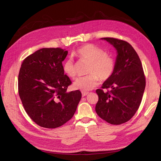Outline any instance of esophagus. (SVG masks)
I'll use <instances>...</instances> for the list:
<instances>
[{
	"label": "esophagus",
	"mask_w": 161,
	"mask_h": 161,
	"mask_svg": "<svg viewBox=\"0 0 161 161\" xmlns=\"http://www.w3.org/2000/svg\"><path fill=\"white\" fill-rule=\"evenodd\" d=\"M89 92H85V91H82V97H85L86 95H88Z\"/></svg>",
	"instance_id": "1"
}]
</instances>
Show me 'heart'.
<instances>
[{
	"label": "heart",
	"mask_w": 161,
	"mask_h": 161,
	"mask_svg": "<svg viewBox=\"0 0 161 161\" xmlns=\"http://www.w3.org/2000/svg\"><path fill=\"white\" fill-rule=\"evenodd\" d=\"M80 61L89 63L87 73L89 75L79 77L74 82V87L82 91H88L98 85L100 79L107 80L113 75L115 63L111 56L101 48L92 43H87L79 47L74 53ZM63 71L70 78L76 75L74 61L69 58L63 64Z\"/></svg>",
	"instance_id": "obj_1"
}]
</instances>
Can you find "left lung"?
Instances as JSON below:
<instances>
[{
    "label": "left lung",
    "instance_id": "1",
    "mask_svg": "<svg viewBox=\"0 0 161 161\" xmlns=\"http://www.w3.org/2000/svg\"><path fill=\"white\" fill-rule=\"evenodd\" d=\"M103 39L114 46L118 56L113 75L96 90L99 100L95 111L107 122L119 125L127 122L138 109L146 86L145 75L138 53L128 42Z\"/></svg>",
    "mask_w": 161,
    "mask_h": 161
}]
</instances>
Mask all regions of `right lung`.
I'll list each match as a JSON object with an SVG mask.
<instances>
[{
  "mask_svg": "<svg viewBox=\"0 0 161 161\" xmlns=\"http://www.w3.org/2000/svg\"><path fill=\"white\" fill-rule=\"evenodd\" d=\"M68 52L60 47L42 48L23 60L18 76V91L30 118L38 125L56 128L74 115L81 99L79 90L67 92L72 84L63 71Z\"/></svg>",
  "mask_w": 161,
  "mask_h": 161,
  "instance_id": "obj_1",
  "label": "right lung"
}]
</instances>
